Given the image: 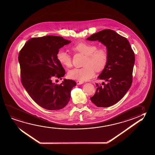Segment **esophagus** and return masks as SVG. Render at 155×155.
Segmentation results:
<instances>
[{
    "label": "esophagus",
    "mask_w": 155,
    "mask_h": 155,
    "mask_svg": "<svg viewBox=\"0 0 155 155\" xmlns=\"http://www.w3.org/2000/svg\"><path fill=\"white\" fill-rule=\"evenodd\" d=\"M76 82L77 84H81L84 83V82L81 81H79V80H77Z\"/></svg>",
    "instance_id": "esophagus-1"
}]
</instances>
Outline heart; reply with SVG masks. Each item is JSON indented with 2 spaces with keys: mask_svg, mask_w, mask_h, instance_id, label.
<instances>
[{
  "mask_svg": "<svg viewBox=\"0 0 155 155\" xmlns=\"http://www.w3.org/2000/svg\"><path fill=\"white\" fill-rule=\"evenodd\" d=\"M94 43L81 42L72 47L74 51L85 55L83 62L84 67L69 70L68 76L69 78L85 81L92 79L95 75V70L100 71L105 68L108 60L107 50L105 47L97 48ZM58 61L67 68L72 66V58L68 51L60 49L56 54Z\"/></svg>",
  "mask_w": 155,
  "mask_h": 155,
  "instance_id": "b5f03b06",
  "label": "heart"
}]
</instances>
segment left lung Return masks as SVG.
Returning a JSON list of instances; mask_svg holds the SVG:
<instances>
[{
	"label": "left lung",
	"mask_w": 155,
	"mask_h": 155,
	"mask_svg": "<svg viewBox=\"0 0 155 155\" xmlns=\"http://www.w3.org/2000/svg\"><path fill=\"white\" fill-rule=\"evenodd\" d=\"M99 41L107 48V64L97 79L106 82L96 84L91 100L97 107H107L120 100L131 86L135 56L129 41L110 29H104L87 38Z\"/></svg>",
	"instance_id": "obj_1"
}]
</instances>
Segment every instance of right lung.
I'll return each mask as SVG.
<instances>
[{
    "label": "right lung",
    "instance_id": "right-lung-1",
    "mask_svg": "<svg viewBox=\"0 0 155 155\" xmlns=\"http://www.w3.org/2000/svg\"><path fill=\"white\" fill-rule=\"evenodd\" d=\"M71 42L60 36L35 37L29 39L19 53L21 84L35 102L48 110L64 107L70 100L71 90L76 86L72 80L64 79L60 84L52 81L65 74L56 54Z\"/></svg>",
    "mask_w": 155,
    "mask_h": 155
}]
</instances>
